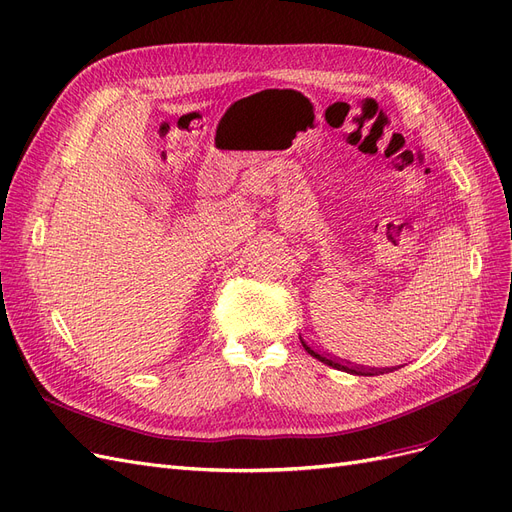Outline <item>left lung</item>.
Masks as SVG:
<instances>
[{"label":"left lung","instance_id":"left-lung-1","mask_svg":"<svg viewBox=\"0 0 512 512\" xmlns=\"http://www.w3.org/2000/svg\"><path fill=\"white\" fill-rule=\"evenodd\" d=\"M302 340V338H300ZM302 346L304 349L315 357V359H319V361H323L325 366H332V368H336V370H342V372H349V374H357V376H376V374H385V370H374V368H364V366H353L351 361H342V359H336V357H325V355H321V353H317V351H312L310 346L302 340ZM387 372H391L389 368H387Z\"/></svg>","mask_w":512,"mask_h":512}]
</instances>
